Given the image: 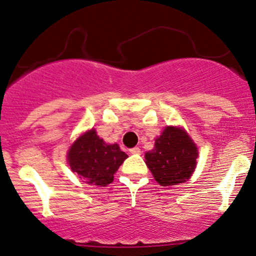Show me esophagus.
Instances as JSON below:
<instances>
[{"instance_id": "34e87169", "label": "esophagus", "mask_w": 256, "mask_h": 256, "mask_svg": "<svg viewBox=\"0 0 256 256\" xmlns=\"http://www.w3.org/2000/svg\"><path fill=\"white\" fill-rule=\"evenodd\" d=\"M141 152V150L138 148V147H132V148H130V154H138Z\"/></svg>"}]
</instances>
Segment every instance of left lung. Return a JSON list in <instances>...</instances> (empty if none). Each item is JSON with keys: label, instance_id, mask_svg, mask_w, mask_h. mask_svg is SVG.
<instances>
[{"label": "left lung", "instance_id": "8db88e82", "mask_svg": "<svg viewBox=\"0 0 256 256\" xmlns=\"http://www.w3.org/2000/svg\"><path fill=\"white\" fill-rule=\"evenodd\" d=\"M198 152L190 136L178 128H166L154 148L146 152V164L161 186H174L190 177L196 168Z\"/></svg>", "mask_w": 256, "mask_h": 256}]
</instances>
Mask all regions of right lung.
<instances>
[{
	"label": "right lung",
	"mask_w": 256,
	"mask_h": 256,
	"mask_svg": "<svg viewBox=\"0 0 256 256\" xmlns=\"http://www.w3.org/2000/svg\"><path fill=\"white\" fill-rule=\"evenodd\" d=\"M126 158L128 154L121 151L118 144H106L95 130L80 136L68 152L72 171L88 184L102 187L112 182L114 174Z\"/></svg>",
	"instance_id": "1"
}]
</instances>
